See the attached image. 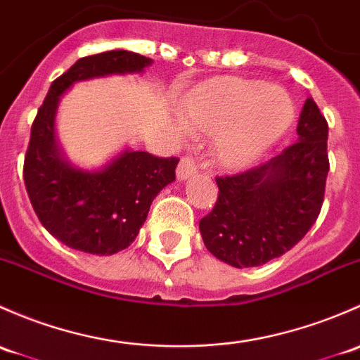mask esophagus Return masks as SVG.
I'll list each match as a JSON object with an SVG mask.
<instances>
[{
    "label": "esophagus",
    "mask_w": 360,
    "mask_h": 360,
    "mask_svg": "<svg viewBox=\"0 0 360 360\" xmlns=\"http://www.w3.org/2000/svg\"><path fill=\"white\" fill-rule=\"evenodd\" d=\"M198 173V166L192 161L191 158H181L179 162V168H176V179L179 180H187L191 176H194Z\"/></svg>",
    "instance_id": "obj_1"
}]
</instances>
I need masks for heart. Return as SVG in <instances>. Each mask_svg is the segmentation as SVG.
I'll use <instances>...</instances> for the list:
<instances>
[{"mask_svg": "<svg viewBox=\"0 0 360 360\" xmlns=\"http://www.w3.org/2000/svg\"><path fill=\"white\" fill-rule=\"evenodd\" d=\"M184 116L194 129H218L214 158L227 168H243L286 131L295 109L281 88L227 77L192 91L185 100Z\"/></svg>", "mask_w": 360, "mask_h": 360, "instance_id": "1", "label": "heart"}]
</instances>
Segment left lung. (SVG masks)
Segmentation results:
<instances>
[{"mask_svg":"<svg viewBox=\"0 0 360 360\" xmlns=\"http://www.w3.org/2000/svg\"><path fill=\"white\" fill-rule=\"evenodd\" d=\"M298 140L260 166L217 176L218 199L199 221L205 246L236 269L279 258L305 237L324 202L328 121L312 98L300 114Z\"/></svg>","mask_w":360,"mask_h":360,"instance_id":"left-lung-1","label":"left lung"}]
</instances>
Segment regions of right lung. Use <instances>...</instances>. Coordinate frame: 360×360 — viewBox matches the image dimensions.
Returning <instances> with one entry per match:
<instances>
[{"instance_id": "1", "label": "right lung", "mask_w": 360, "mask_h": 360, "mask_svg": "<svg viewBox=\"0 0 360 360\" xmlns=\"http://www.w3.org/2000/svg\"><path fill=\"white\" fill-rule=\"evenodd\" d=\"M153 60L126 50L83 57L51 83L31 128L24 181L43 227L84 253L114 255L139 236L154 198L175 180L176 158L126 149L103 168L88 172L65 161L55 139L58 100L77 81L142 72Z\"/></svg>"}]
</instances>
